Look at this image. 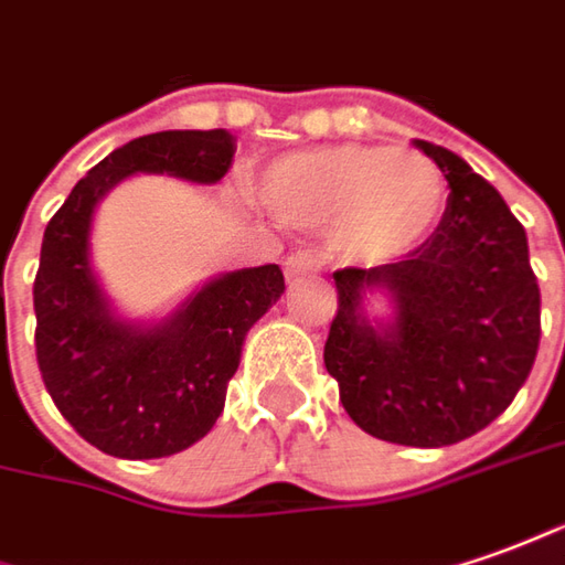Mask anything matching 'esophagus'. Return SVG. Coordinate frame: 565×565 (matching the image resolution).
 <instances>
[{"mask_svg":"<svg viewBox=\"0 0 565 565\" xmlns=\"http://www.w3.org/2000/svg\"><path fill=\"white\" fill-rule=\"evenodd\" d=\"M287 275L290 278H297V275H306V271H318V268L324 266V253L318 250H297L287 256Z\"/></svg>","mask_w":565,"mask_h":565,"instance_id":"34e87169","label":"esophagus"}]
</instances>
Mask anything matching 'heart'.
<instances>
[{"instance_id":"obj_1","label":"heart","mask_w":565,"mask_h":565,"mask_svg":"<svg viewBox=\"0 0 565 565\" xmlns=\"http://www.w3.org/2000/svg\"><path fill=\"white\" fill-rule=\"evenodd\" d=\"M256 194L297 228L331 225L337 247L359 259H395L424 244L445 206L443 170L417 151L333 145L268 163Z\"/></svg>"}]
</instances>
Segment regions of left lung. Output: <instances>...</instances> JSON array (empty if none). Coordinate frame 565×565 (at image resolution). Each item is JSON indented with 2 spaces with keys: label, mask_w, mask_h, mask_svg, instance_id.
Returning <instances> with one entry per match:
<instances>
[{
  "label": "left lung",
  "mask_w": 565,
  "mask_h": 565,
  "mask_svg": "<svg viewBox=\"0 0 565 565\" xmlns=\"http://www.w3.org/2000/svg\"><path fill=\"white\" fill-rule=\"evenodd\" d=\"M448 179L445 213L386 266L340 268L324 367L347 414L383 443L443 448L508 412L541 340V290L520 218L458 153L417 141ZM394 294L396 321L363 318L366 290Z\"/></svg>",
  "instance_id": "left-lung-1"
}]
</instances>
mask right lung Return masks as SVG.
Listing matches in <instances>:
<instances>
[{
	"label": "right lung",
	"instance_id": "obj_1",
	"mask_svg": "<svg viewBox=\"0 0 565 565\" xmlns=\"http://www.w3.org/2000/svg\"><path fill=\"white\" fill-rule=\"evenodd\" d=\"M232 157L225 129L132 138L92 167L45 225L33 281L36 362L57 412L105 455L167 458L213 429L244 337L284 294V275L278 266L241 268L201 287L157 328L122 324L89 268L95 203L132 172L213 185Z\"/></svg>",
	"mask_w": 565,
	"mask_h": 565
}]
</instances>
